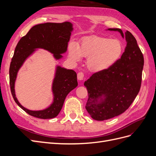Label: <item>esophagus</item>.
<instances>
[{
    "label": "esophagus",
    "mask_w": 156,
    "mask_h": 156,
    "mask_svg": "<svg viewBox=\"0 0 156 156\" xmlns=\"http://www.w3.org/2000/svg\"><path fill=\"white\" fill-rule=\"evenodd\" d=\"M77 79H78V80H80V81H81V80H83V79H84V73L83 72H79L77 73Z\"/></svg>",
    "instance_id": "34e87169"
}]
</instances>
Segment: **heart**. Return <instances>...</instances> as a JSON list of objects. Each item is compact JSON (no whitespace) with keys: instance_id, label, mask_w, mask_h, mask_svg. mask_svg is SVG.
I'll use <instances>...</instances> for the list:
<instances>
[{"instance_id":"heart-1","label":"heart","mask_w":156,"mask_h":156,"mask_svg":"<svg viewBox=\"0 0 156 156\" xmlns=\"http://www.w3.org/2000/svg\"><path fill=\"white\" fill-rule=\"evenodd\" d=\"M123 50V45L119 40L96 36L84 39L77 48L74 45H71L69 55L76 62L81 57L88 58V68L97 73L112 67L120 58Z\"/></svg>"}]
</instances>
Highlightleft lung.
I'll return each instance as SVG.
<instances>
[{
  "label": "left lung",
  "instance_id": "obj_1",
  "mask_svg": "<svg viewBox=\"0 0 156 156\" xmlns=\"http://www.w3.org/2000/svg\"><path fill=\"white\" fill-rule=\"evenodd\" d=\"M127 45L121 58L112 67L102 72L94 73L84 83L88 98L86 109L93 119H110L121 115L129 107L140 90L144 57L133 34L120 29Z\"/></svg>",
  "mask_w": 156,
  "mask_h": 156
}]
</instances>
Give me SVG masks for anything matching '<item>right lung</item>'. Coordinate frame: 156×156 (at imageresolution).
I'll use <instances>...</instances> for the list:
<instances>
[{"label": "right lung", "instance_id": "add662e5", "mask_svg": "<svg viewBox=\"0 0 156 156\" xmlns=\"http://www.w3.org/2000/svg\"><path fill=\"white\" fill-rule=\"evenodd\" d=\"M72 30L73 25L69 22L43 23L32 27L18 42L9 70L10 89L14 101L30 116L41 119H53L57 116L68 94L77 86V73L72 69L56 67L52 86L54 96L53 103L44 110L31 111L22 106L16 96L14 87L18 71L36 49H45L53 53L55 59H60L62 57L61 54L67 51Z\"/></svg>", "mask_w": 156, "mask_h": 156}]
</instances>
